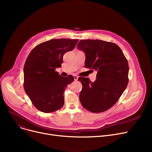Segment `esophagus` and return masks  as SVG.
Returning a JSON list of instances; mask_svg holds the SVG:
<instances>
[{"label": "esophagus", "instance_id": "34e87169", "mask_svg": "<svg viewBox=\"0 0 152 152\" xmlns=\"http://www.w3.org/2000/svg\"><path fill=\"white\" fill-rule=\"evenodd\" d=\"M73 77H74V80L75 81H77V79H78V76H76V75H74Z\"/></svg>", "mask_w": 152, "mask_h": 152}]
</instances>
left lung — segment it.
Returning a JSON list of instances; mask_svg holds the SVG:
<instances>
[{
	"label": "left lung",
	"mask_w": 152,
	"mask_h": 152,
	"mask_svg": "<svg viewBox=\"0 0 152 152\" xmlns=\"http://www.w3.org/2000/svg\"><path fill=\"white\" fill-rule=\"evenodd\" d=\"M78 49L86 55L85 67L96 70L94 83L80 77L83 89L79 100L84 108L100 113L112 107L128 84L129 65L121 49L116 44L96 39L81 40Z\"/></svg>",
	"instance_id": "left-lung-1"
}]
</instances>
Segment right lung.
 Listing matches in <instances>:
<instances>
[{
  "instance_id": "right-lung-1",
  "label": "right lung",
  "mask_w": 152,
  "mask_h": 152,
  "mask_svg": "<svg viewBox=\"0 0 152 152\" xmlns=\"http://www.w3.org/2000/svg\"><path fill=\"white\" fill-rule=\"evenodd\" d=\"M78 39H55L37 45L24 66V89L34 106L52 113L64 104L63 93L74 77L61 76L55 69L61 66L63 56L75 47Z\"/></svg>"
}]
</instances>
